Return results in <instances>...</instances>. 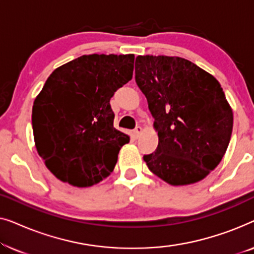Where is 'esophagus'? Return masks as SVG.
<instances>
[{
	"label": "esophagus",
	"instance_id": "1",
	"mask_svg": "<svg viewBox=\"0 0 254 254\" xmlns=\"http://www.w3.org/2000/svg\"><path fill=\"white\" fill-rule=\"evenodd\" d=\"M142 133V127H140V126H137L136 128H135L134 129V135H135V137H138L140 136V134Z\"/></svg>",
	"mask_w": 254,
	"mask_h": 254
}]
</instances>
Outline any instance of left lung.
I'll return each instance as SVG.
<instances>
[{
    "label": "left lung",
    "mask_w": 254,
    "mask_h": 254,
    "mask_svg": "<svg viewBox=\"0 0 254 254\" xmlns=\"http://www.w3.org/2000/svg\"><path fill=\"white\" fill-rule=\"evenodd\" d=\"M135 81L158 134L156 151L143 156L149 170L172 186L206 178L223 158L234 126L217 79L186 59L138 55Z\"/></svg>",
    "instance_id": "obj_1"
}]
</instances>
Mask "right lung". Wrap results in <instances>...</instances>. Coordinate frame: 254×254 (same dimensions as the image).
<instances>
[{
  "mask_svg": "<svg viewBox=\"0 0 254 254\" xmlns=\"http://www.w3.org/2000/svg\"><path fill=\"white\" fill-rule=\"evenodd\" d=\"M134 54H90L55 69L36 97L32 128L47 169L76 187L105 179L129 136L113 126L110 99L130 81Z\"/></svg>",
  "mask_w": 254,
  "mask_h": 254,
  "instance_id": "add662e5",
  "label": "right lung"
}]
</instances>
